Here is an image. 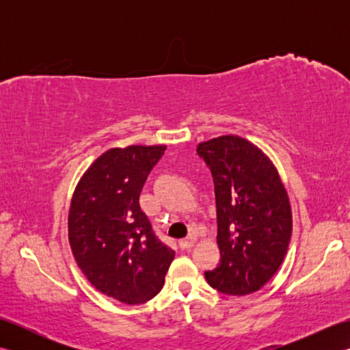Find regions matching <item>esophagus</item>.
Masks as SVG:
<instances>
[{
	"label": "esophagus",
	"mask_w": 350,
	"mask_h": 350,
	"mask_svg": "<svg viewBox=\"0 0 350 350\" xmlns=\"http://www.w3.org/2000/svg\"><path fill=\"white\" fill-rule=\"evenodd\" d=\"M194 243H196V236H189V237H187V239L179 241V245H180L182 250L192 248V247H194Z\"/></svg>",
	"instance_id": "esophagus-1"
}]
</instances>
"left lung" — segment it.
<instances>
[{"label": "left lung", "instance_id": "obj_1", "mask_svg": "<svg viewBox=\"0 0 350 350\" xmlns=\"http://www.w3.org/2000/svg\"><path fill=\"white\" fill-rule=\"evenodd\" d=\"M215 183L219 265L207 282L233 296L254 293L286 257L292 236L287 191L271 159L248 139L222 135L197 146Z\"/></svg>", "mask_w": 350, "mask_h": 350}]
</instances>
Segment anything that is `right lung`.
<instances>
[{
	"label": "right lung",
	"mask_w": 350,
	"mask_h": 350,
	"mask_svg": "<svg viewBox=\"0 0 350 350\" xmlns=\"http://www.w3.org/2000/svg\"><path fill=\"white\" fill-rule=\"evenodd\" d=\"M165 146L100 154L77 185L69 242L79 269L103 295L137 306L161 292L176 252L154 234L139 194Z\"/></svg>",
	"instance_id": "right-lung-1"
}]
</instances>
